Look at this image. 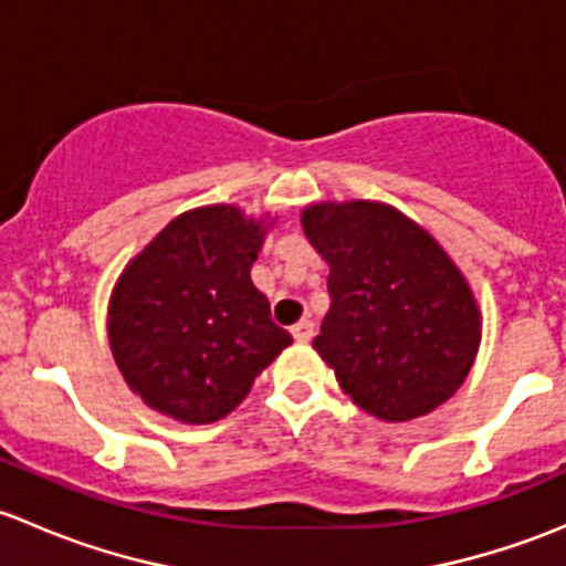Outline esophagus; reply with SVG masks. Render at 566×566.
Wrapping results in <instances>:
<instances>
[{"label":"esophagus","instance_id":"esophagus-1","mask_svg":"<svg viewBox=\"0 0 566 566\" xmlns=\"http://www.w3.org/2000/svg\"><path fill=\"white\" fill-rule=\"evenodd\" d=\"M293 336L295 342H312V336H315V323H312V319H301V323L293 325Z\"/></svg>","mask_w":566,"mask_h":566}]
</instances>
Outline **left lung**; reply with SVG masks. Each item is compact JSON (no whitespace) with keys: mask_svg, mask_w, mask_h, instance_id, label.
I'll list each match as a JSON object with an SVG mask.
<instances>
[{"mask_svg":"<svg viewBox=\"0 0 566 566\" xmlns=\"http://www.w3.org/2000/svg\"><path fill=\"white\" fill-rule=\"evenodd\" d=\"M304 232L331 265L315 347L342 391L384 421L447 402L479 347V310L447 251L380 202L315 205Z\"/></svg>","mask_w":566,"mask_h":566,"instance_id":"1","label":"left lung"}]
</instances>
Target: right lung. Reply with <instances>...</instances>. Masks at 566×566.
Wrapping results in <instances>:
<instances>
[{
  "mask_svg": "<svg viewBox=\"0 0 566 566\" xmlns=\"http://www.w3.org/2000/svg\"><path fill=\"white\" fill-rule=\"evenodd\" d=\"M262 224L232 205L188 210L125 268L108 304L114 361L150 408L224 419L293 342L251 284Z\"/></svg>",
  "mask_w": 566,
  "mask_h": 566,
  "instance_id": "obj_1",
  "label": "right lung"
}]
</instances>
